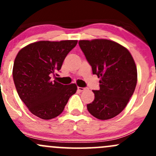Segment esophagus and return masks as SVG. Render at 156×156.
<instances>
[{
	"label": "esophagus",
	"instance_id": "obj_1",
	"mask_svg": "<svg viewBox=\"0 0 156 156\" xmlns=\"http://www.w3.org/2000/svg\"><path fill=\"white\" fill-rule=\"evenodd\" d=\"M86 88H84V87H78V91H84V90H85Z\"/></svg>",
	"mask_w": 156,
	"mask_h": 156
}]
</instances>
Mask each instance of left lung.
I'll return each instance as SVG.
<instances>
[{"label":"left lung","instance_id":"8db88e82","mask_svg":"<svg viewBox=\"0 0 156 156\" xmlns=\"http://www.w3.org/2000/svg\"><path fill=\"white\" fill-rule=\"evenodd\" d=\"M93 74L100 80V90H93L94 100L87 105L93 116L100 120L112 119L126 107L134 92L137 70L126 48L107 39L78 42Z\"/></svg>","mask_w":156,"mask_h":156}]
</instances>
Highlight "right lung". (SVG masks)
I'll list each match as a JSON object with an SVG mask.
<instances>
[{
  "label": "right lung",
  "mask_w": 156,
  "mask_h": 156,
  "mask_svg": "<svg viewBox=\"0 0 156 156\" xmlns=\"http://www.w3.org/2000/svg\"><path fill=\"white\" fill-rule=\"evenodd\" d=\"M77 43V40L40 41L22 48L16 56L12 77L17 93L29 111L40 119L57 117L76 92L75 84L64 85L52 81L51 76L60 70Z\"/></svg>",
  "instance_id": "add662e5"
}]
</instances>
